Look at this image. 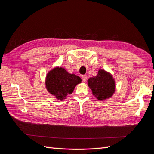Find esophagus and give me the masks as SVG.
I'll use <instances>...</instances> for the list:
<instances>
[{
  "label": "esophagus",
  "instance_id": "obj_1",
  "mask_svg": "<svg viewBox=\"0 0 154 154\" xmlns=\"http://www.w3.org/2000/svg\"><path fill=\"white\" fill-rule=\"evenodd\" d=\"M82 80L83 82H85L87 80V76L86 75H82Z\"/></svg>",
  "mask_w": 154,
  "mask_h": 154
}]
</instances>
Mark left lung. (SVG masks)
I'll return each instance as SVG.
<instances>
[{"mask_svg":"<svg viewBox=\"0 0 154 154\" xmlns=\"http://www.w3.org/2000/svg\"><path fill=\"white\" fill-rule=\"evenodd\" d=\"M87 82L92 94L100 101L109 98L115 92L116 83L112 76L103 69L99 70L97 76L90 78Z\"/></svg>","mask_w":154,"mask_h":154,"instance_id":"8db88e82","label":"left lung"}]
</instances>
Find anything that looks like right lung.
<instances>
[{
    "mask_svg": "<svg viewBox=\"0 0 154 154\" xmlns=\"http://www.w3.org/2000/svg\"><path fill=\"white\" fill-rule=\"evenodd\" d=\"M82 82V79L74 74L69 73L62 67H56L46 76L45 85L48 91L56 98L62 101L72 94L74 88Z\"/></svg>",
    "mask_w": 154,
    "mask_h": 154,
    "instance_id": "add662e5",
    "label": "right lung"
}]
</instances>
